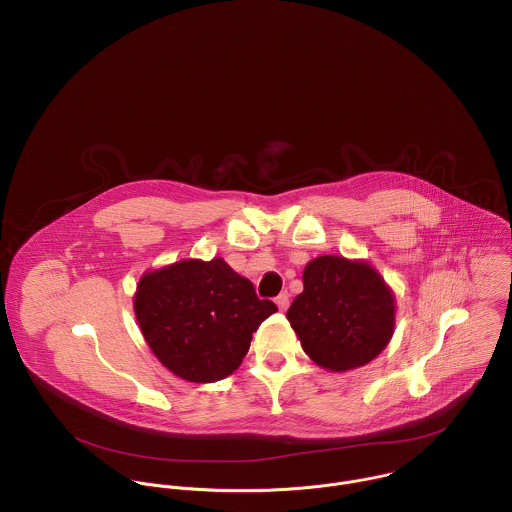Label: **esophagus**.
I'll return each mask as SVG.
<instances>
[{
	"mask_svg": "<svg viewBox=\"0 0 512 512\" xmlns=\"http://www.w3.org/2000/svg\"><path fill=\"white\" fill-rule=\"evenodd\" d=\"M275 303H277L279 311H287V309H289V293H287V291H283V293L275 299Z\"/></svg>",
	"mask_w": 512,
	"mask_h": 512,
	"instance_id": "obj_1",
	"label": "esophagus"
}]
</instances>
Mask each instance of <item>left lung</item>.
I'll return each mask as SVG.
<instances>
[{"mask_svg":"<svg viewBox=\"0 0 512 512\" xmlns=\"http://www.w3.org/2000/svg\"><path fill=\"white\" fill-rule=\"evenodd\" d=\"M303 351L343 373L373 361L395 331V295L367 261L321 255L303 271V293L287 311Z\"/></svg>","mask_w":512,"mask_h":512,"instance_id":"8db88e82","label":"left lung"}]
</instances>
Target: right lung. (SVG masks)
Listing matches in <instances>:
<instances>
[{
    "label": "right lung",
    "mask_w": 512,
    "mask_h": 512,
    "mask_svg": "<svg viewBox=\"0 0 512 512\" xmlns=\"http://www.w3.org/2000/svg\"><path fill=\"white\" fill-rule=\"evenodd\" d=\"M133 309L161 365L185 381L215 383L241 365L253 333L277 305L259 299L253 283L217 257L145 273Z\"/></svg>",
    "instance_id": "1"
}]
</instances>
